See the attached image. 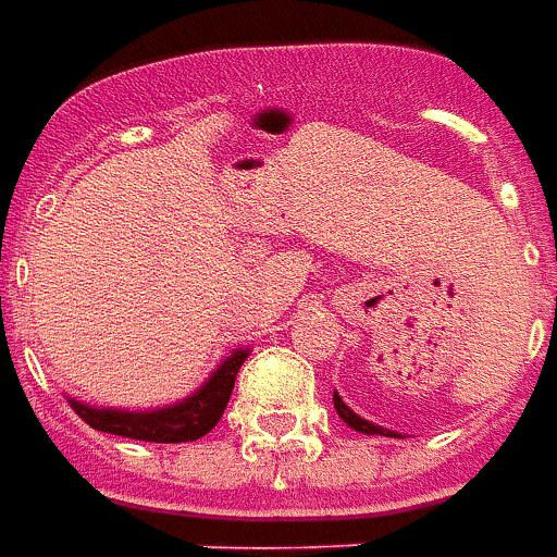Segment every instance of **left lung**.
<instances>
[{
  "label": "left lung",
  "mask_w": 557,
  "mask_h": 557,
  "mask_svg": "<svg viewBox=\"0 0 557 557\" xmlns=\"http://www.w3.org/2000/svg\"><path fill=\"white\" fill-rule=\"evenodd\" d=\"M333 405H335V411H338V417H342V420H345L350 429L362 432V435H393V437H396V432H389V429H381V425H374V423H369V420H362L360 413L350 411L348 405L342 401V396H338L335 389H333Z\"/></svg>",
  "instance_id": "left-lung-1"
}]
</instances>
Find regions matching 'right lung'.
<instances>
[{
    "label": "right lung",
    "instance_id": "1",
    "mask_svg": "<svg viewBox=\"0 0 557 557\" xmlns=\"http://www.w3.org/2000/svg\"><path fill=\"white\" fill-rule=\"evenodd\" d=\"M246 357L248 350H234L215 372L209 374V381L197 393L176 405L159 408V411H116V408H92V405H83L74 398L69 401L83 423H89L98 432H108V435L152 441V444L197 441L212 432L215 423L222 420L231 393H234L236 372L246 362Z\"/></svg>",
    "mask_w": 557,
    "mask_h": 557
}]
</instances>
